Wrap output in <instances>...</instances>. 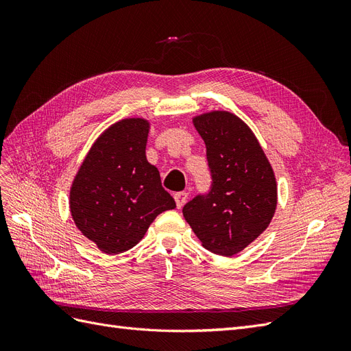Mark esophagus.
<instances>
[{
	"instance_id": "obj_1",
	"label": "esophagus",
	"mask_w": 351,
	"mask_h": 351,
	"mask_svg": "<svg viewBox=\"0 0 351 351\" xmlns=\"http://www.w3.org/2000/svg\"><path fill=\"white\" fill-rule=\"evenodd\" d=\"M187 197H189V193H186V192H177V193H174L177 208H182L187 202Z\"/></svg>"
}]
</instances>
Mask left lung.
<instances>
[{
  "instance_id": "8db88e82",
  "label": "left lung",
  "mask_w": 351,
  "mask_h": 351,
  "mask_svg": "<svg viewBox=\"0 0 351 351\" xmlns=\"http://www.w3.org/2000/svg\"><path fill=\"white\" fill-rule=\"evenodd\" d=\"M206 146L212 186L183 208L202 246L232 256L268 228L277 209V180L250 127L228 111L193 117Z\"/></svg>"
}]
</instances>
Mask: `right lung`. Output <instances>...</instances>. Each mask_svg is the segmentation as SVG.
<instances>
[{"label": "right lung", "instance_id": "1", "mask_svg": "<svg viewBox=\"0 0 351 351\" xmlns=\"http://www.w3.org/2000/svg\"><path fill=\"white\" fill-rule=\"evenodd\" d=\"M151 123L124 119L101 133L70 187V214L82 234L107 254L134 247L154 219L174 209L158 168L147 162Z\"/></svg>", "mask_w": 351, "mask_h": 351}]
</instances>
